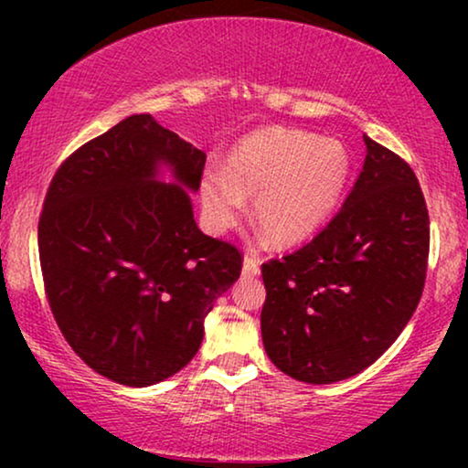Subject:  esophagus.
Here are the masks:
<instances>
[{"mask_svg": "<svg viewBox=\"0 0 468 468\" xmlns=\"http://www.w3.org/2000/svg\"><path fill=\"white\" fill-rule=\"evenodd\" d=\"M260 264H261L260 258H255V255L247 253L245 261H242V272L249 274V277H255V274H260Z\"/></svg>", "mask_w": 468, "mask_h": 468, "instance_id": "34e87169", "label": "esophagus"}]
</instances>
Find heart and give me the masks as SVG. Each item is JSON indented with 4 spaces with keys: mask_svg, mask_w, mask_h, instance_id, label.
I'll return each mask as SVG.
<instances>
[{
    "mask_svg": "<svg viewBox=\"0 0 468 468\" xmlns=\"http://www.w3.org/2000/svg\"><path fill=\"white\" fill-rule=\"evenodd\" d=\"M351 170L341 140L287 127H268L232 151L228 168L210 164L200 178L204 215L217 232L245 213L255 196V221L281 245L309 239L335 213Z\"/></svg>",
    "mask_w": 468,
    "mask_h": 468,
    "instance_id": "heart-1",
    "label": "heart"
}]
</instances>
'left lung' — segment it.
<instances>
[{
	"mask_svg": "<svg viewBox=\"0 0 468 468\" xmlns=\"http://www.w3.org/2000/svg\"><path fill=\"white\" fill-rule=\"evenodd\" d=\"M364 143V168L341 210L298 251L261 264L266 354L298 381L362 373L424 292L431 219L418 176L394 151Z\"/></svg>",
	"mask_w": 468,
	"mask_h": 468,
	"instance_id": "8db88e82",
	"label": "left lung"
}]
</instances>
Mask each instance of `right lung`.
Segmentation results:
<instances>
[{"mask_svg": "<svg viewBox=\"0 0 468 468\" xmlns=\"http://www.w3.org/2000/svg\"><path fill=\"white\" fill-rule=\"evenodd\" d=\"M168 163L178 186L154 183ZM207 155L132 114L57 168L37 223L44 293L87 367L153 386L197 354L204 317L242 271L240 249L194 221Z\"/></svg>", "mask_w": 468, "mask_h": 468, "instance_id": "1", "label": "right lung"}]
</instances>
